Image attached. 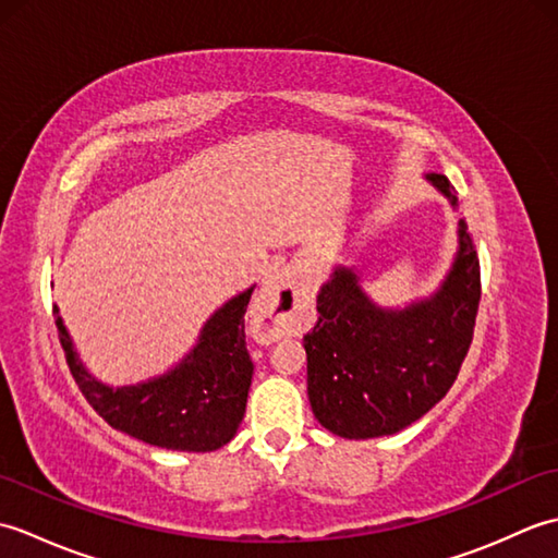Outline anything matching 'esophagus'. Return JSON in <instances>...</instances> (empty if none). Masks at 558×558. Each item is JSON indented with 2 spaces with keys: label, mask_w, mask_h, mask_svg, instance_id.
Wrapping results in <instances>:
<instances>
[{
  "label": "esophagus",
  "mask_w": 558,
  "mask_h": 558,
  "mask_svg": "<svg viewBox=\"0 0 558 558\" xmlns=\"http://www.w3.org/2000/svg\"><path fill=\"white\" fill-rule=\"evenodd\" d=\"M306 300V290L288 270L268 276L254 302V324L260 338L278 340L294 333L302 326Z\"/></svg>",
  "instance_id": "34e87169"
}]
</instances>
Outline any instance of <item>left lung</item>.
<instances>
[{"mask_svg": "<svg viewBox=\"0 0 558 558\" xmlns=\"http://www.w3.org/2000/svg\"><path fill=\"white\" fill-rule=\"evenodd\" d=\"M456 206L444 174L426 177ZM456 264L434 298L402 312L378 310L338 268L318 292L316 326L304 336L306 390L328 432L374 438L405 429L453 386L480 310V258L468 222L458 220Z\"/></svg>", "mask_w": 558, "mask_h": 558, "instance_id": "left-lung-1", "label": "left lung"}]
</instances>
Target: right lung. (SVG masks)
Returning <instances> with one entry per match:
<instances>
[{
  "label": "right lung",
  "mask_w": 558,
  "mask_h": 558,
  "mask_svg": "<svg viewBox=\"0 0 558 558\" xmlns=\"http://www.w3.org/2000/svg\"><path fill=\"white\" fill-rule=\"evenodd\" d=\"M252 290L236 294L208 318L198 345L170 374L117 390L83 369L54 310L71 376L90 408L114 429L158 448L189 453L216 450L236 434L252 386L254 362L244 340V312Z\"/></svg>",
  "instance_id": "right-lung-1"
}]
</instances>
